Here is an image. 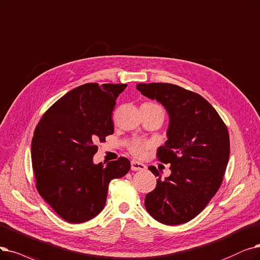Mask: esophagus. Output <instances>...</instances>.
Here are the masks:
<instances>
[{"label": "esophagus", "instance_id": "1", "mask_svg": "<svg viewBox=\"0 0 260 260\" xmlns=\"http://www.w3.org/2000/svg\"><path fill=\"white\" fill-rule=\"evenodd\" d=\"M131 168H132L133 171H143L146 169V166L142 162H139V161H136V160H132Z\"/></svg>", "mask_w": 260, "mask_h": 260}]
</instances>
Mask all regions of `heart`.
I'll use <instances>...</instances> for the list:
<instances>
[{
	"label": "heart",
	"instance_id": "heart-1",
	"mask_svg": "<svg viewBox=\"0 0 260 260\" xmlns=\"http://www.w3.org/2000/svg\"><path fill=\"white\" fill-rule=\"evenodd\" d=\"M146 104H150V105H156V106H159L155 103H146ZM148 148V145L140 143V142H135L129 146V151L133 155L137 156V157H141L144 154V150Z\"/></svg>",
	"mask_w": 260,
	"mask_h": 260
}]
</instances>
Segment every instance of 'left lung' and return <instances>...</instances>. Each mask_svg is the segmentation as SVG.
Listing matches in <instances>:
<instances>
[{
    "mask_svg": "<svg viewBox=\"0 0 260 260\" xmlns=\"http://www.w3.org/2000/svg\"><path fill=\"white\" fill-rule=\"evenodd\" d=\"M137 89L167 109L170 123L168 140L158 148L157 158L170 164L171 174L158 176L156 188L145 196L151 216L166 225H178L196 218L220 188L230 158V135L225 123L200 94L167 83L138 84Z\"/></svg>",
    "mask_w": 260,
    "mask_h": 260,
    "instance_id": "left-lung-1",
    "label": "left lung"
}]
</instances>
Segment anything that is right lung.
<instances>
[{
  "instance_id": "add662e5",
  "label": "right lung",
  "mask_w": 260,
  "mask_h": 260,
  "mask_svg": "<svg viewBox=\"0 0 260 260\" xmlns=\"http://www.w3.org/2000/svg\"><path fill=\"white\" fill-rule=\"evenodd\" d=\"M126 84L89 83L74 88L42 116L31 140V165L39 194L70 223H83L103 210L111 179L125 175V157L93 164L96 142L114 134L116 100Z\"/></svg>"
}]
</instances>
